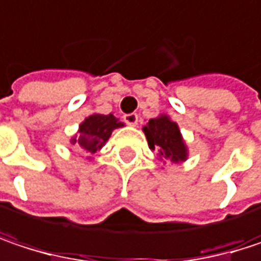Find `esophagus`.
I'll return each instance as SVG.
<instances>
[{
  "instance_id": "obj_1",
  "label": "esophagus",
  "mask_w": 261,
  "mask_h": 261,
  "mask_svg": "<svg viewBox=\"0 0 261 261\" xmlns=\"http://www.w3.org/2000/svg\"><path fill=\"white\" fill-rule=\"evenodd\" d=\"M124 121H125L128 125L136 127V125H137V121H139V116H137L136 113H128V115H125V116H124Z\"/></svg>"
}]
</instances>
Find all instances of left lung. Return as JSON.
Here are the masks:
<instances>
[{"instance_id":"8db88e82","label":"left lung","mask_w":261,"mask_h":261,"mask_svg":"<svg viewBox=\"0 0 261 261\" xmlns=\"http://www.w3.org/2000/svg\"><path fill=\"white\" fill-rule=\"evenodd\" d=\"M148 146L162 162L182 163L189 159V148L180 127L169 115H159L143 125Z\"/></svg>"}]
</instances>
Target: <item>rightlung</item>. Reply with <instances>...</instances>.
<instances>
[{
  "label": "right lung",
  "instance_id": "right-lung-1",
  "mask_svg": "<svg viewBox=\"0 0 261 261\" xmlns=\"http://www.w3.org/2000/svg\"><path fill=\"white\" fill-rule=\"evenodd\" d=\"M124 125L125 124L121 122L112 113L110 115L92 113L80 124L79 130L69 139V142L71 145L75 146L77 151L86 154L87 159L92 160L93 159L92 155L107 143L112 133Z\"/></svg>",
  "mask_w": 261,
  "mask_h": 261
}]
</instances>
